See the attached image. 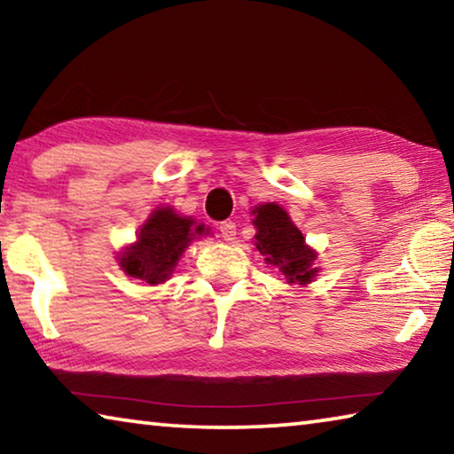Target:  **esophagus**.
Here are the masks:
<instances>
[{
  "instance_id": "34e87169",
  "label": "esophagus",
  "mask_w": 454,
  "mask_h": 454,
  "mask_svg": "<svg viewBox=\"0 0 454 454\" xmlns=\"http://www.w3.org/2000/svg\"><path fill=\"white\" fill-rule=\"evenodd\" d=\"M220 236H222V240H226V242L236 240V224H234L232 220L222 222V224H220Z\"/></svg>"
}]
</instances>
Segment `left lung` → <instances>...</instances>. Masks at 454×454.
Wrapping results in <instances>:
<instances>
[{
	"mask_svg": "<svg viewBox=\"0 0 454 454\" xmlns=\"http://www.w3.org/2000/svg\"><path fill=\"white\" fill-rule=\"evenodd\" d=\"M252 214H256V248L266 264L280 270L288 282H312L318 272L312 268L317 254L304 244L302 232L292 224L288 214L276 204L258 206Z\"/></svg>",
	"mask_w": 454,
	"mask_h": 454,
	"instance_id": "8db88e82",
	"label": "left lung"
}]
</instances>
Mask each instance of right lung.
Wrapping results in <instances>:
<instances>
[{"instance_id": "obj_1", "label": "right lung", "mask_w": 454, "mask_h": 454, "mask_svg": "<svg viewBox=\"0 0 454 454\" xmlns=\"http://www.w3.org/2000/svg\"><path fill=\"white\" fill-rule=\"evenodd\" d=\"M192 226V218H182L172 208H158L142 226L137 242L121 254L120 266L132 278L148 284L164 282L192 238L204 232V226L194 230Z\"/></svg>"}]
</instances>
